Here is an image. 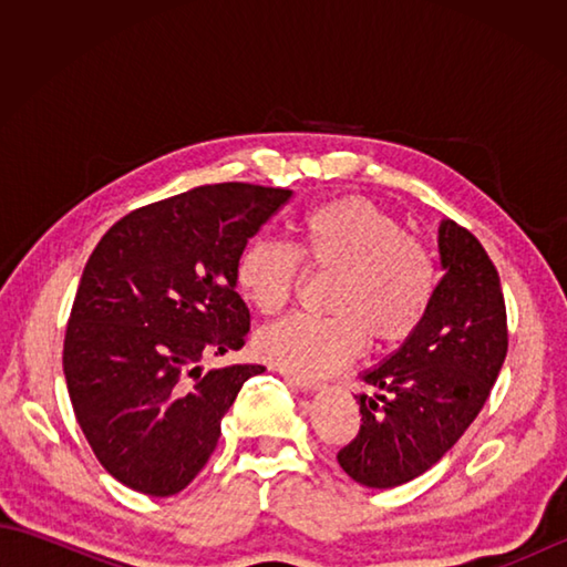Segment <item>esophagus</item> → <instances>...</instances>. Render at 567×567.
<instances>
[{
	"label": "esophagus",
	"mask_w": 567,
	"mask_h": 567,
	"mask_svg": "<svg viewBox=\"0 0 567 567\" xmlns=\"http://www.w3.org/2000/svg\"><path fill=\"white\" fill-rule=\"evenodd\" d=\"M285 382L287 384H292L295 390H299V392H319L323 384L321 382H317V380H305V378H295V375H290V372H285Z\"/></svg>",
	"instance_id": "obj_1"
}]
</instances>
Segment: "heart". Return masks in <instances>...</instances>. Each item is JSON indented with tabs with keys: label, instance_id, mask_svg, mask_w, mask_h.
<instances>
[{
	"label": "heart",
	"instance_id": "heart-1",
	"mask_svg": "<svg viewBox=\"0 0 567 567\" xmlns=\"http://www.w3.org/2000/svg\"><path fill=\"white\" fill-rule=\"evenodd\" d=\"M302 260L336 275L327 297L331 317H287L256 339L258 353L295 378L331 375L360 353L368 336L378 348L409 341L436 295L439 272L429 246L365 197L311 209L297 248L252 238L236 260L238 292L262 315H277L297 292Z\"/></svg>",
	"mask_w": 567,
	"mask_h": 567
}]
</instances>
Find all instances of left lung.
I'll return each instance as SVG.
<instances>
[{
  "label": "left lung",
  "mask_w": 567,
  "mask_h": 567,
  "mask_svg": "<svg viewBox=\"0 0 567 567\" xmlns=\"http://www.w3.org/2000/svg\"><path fill=\"white\" fill-rule=\"evenodd\" d=\"M443 277L412 339L365 370L360 431L339 451L355 483L404 485L449 453L485 406L507 358V307L483 244L455 221L439 226Z\"/></svg>",
  "instance_id": "8db88e82"
}]
</instances>
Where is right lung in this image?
<instances>
[{
	"label": "right lung",
	"instance_id": "right-lung-1",
	"mask_svg": "<svg viewBox=\"0 0 567 567\" xmlns=\"http://www.w3.org/2000/svg\"><path fill=\"white\" fill-rule=\"evenodd\" d=\"M292 189L221 183L126 214L84 265L63 370L97 461L151 497L185 489L207 465L221 419L262 365L202 372L250 329L236 260Z\"/></svg>",
	"mask_w": 567,
	"mask_h": 567
}]
</instances>
